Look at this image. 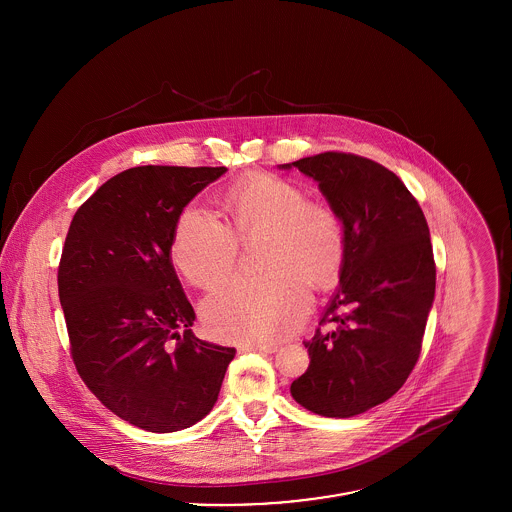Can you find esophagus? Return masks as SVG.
Wrapping results in <instances>:
<instances>
[{
	"label": "esophagus",
	"mask_w": 512,
	"mask_h": 512,
	"mask_svg": "<svg viewBox=\"0 0 512 512\" xmlns=\"http://www.w3.org/2000/svg\"><path fill=\"white\" fill-rule=\"evenodd\" d=\"M240 351H256V353H276L278 345L274 343H244Z\"/></svg>",
	"instance_id": "obj_1"
}]
</instances>
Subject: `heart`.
Here are the masks:
<instances>
[{
    "label": "heart",
    "mask_w": 512,
    "mask_h": 512,
    "mask_svg": "<svg viewBox=\"0 0 512 512\" xmlns=\"http://www.w3.org/2000/svg\"><path fill=\"white\" fill-rule=\"evenodd\" d=\"M232 226L211 207L189 203L171 238L173 266L195 286H211L236 262L238 236L266 230L258 276H236L203 301L215 337L234 343H268L290 335L311 307V283L331 284L347 256V236L337 213L278 175H250L226 193ZM235 229L232 231L231 228Z\"/></svg>",
    "instance_id": "obj_1"
}]
</instances>
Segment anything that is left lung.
Segmentation results:
<instances>
[{
    "label": "left lung",
    "mask_w": 512,
    "mask_h": 512,
    "mask_svg": "<svg viewBox=\"0 0 512 512\" xmlns=\"http://www.w3.org/2000/svg\"><path fill=\"white\" fill-rule=\"evenodd\" d=\"M297 167L319 183L343 222L347 256L339 290L311 341L307 370L292 382L297 404L327 418H351L392 398L422 351L436 293V262L426 217L384 165L325 151Z\"/></svg>",
    "instance_id": "1"
}]
</instances>
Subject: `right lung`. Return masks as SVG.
I'll return each instance as SVG.
<instances>
[{
  "label": "right lung",
  "mask_w": 512,
  "mask_h": 512,
  "mask_svg": "<svg viewBox=\"0 0 512 512\" xmlns=\"http://www.w3.org/2000/svg\"><path fill=\"white\" fill-rule=\"evenodd\" d=\"M224 171L126 169L78 207L65 240L57 280L76 372L147 432L203 420L236 353L193 335L195 311L169 254L179 213Z\"/></svg>",
  "instance_id": "right-lung-1"
}]
</instances>
